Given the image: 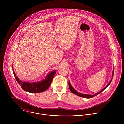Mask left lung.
I'll return each instance as SVG.
<instances>
[{
    "label": "left lung",
    "mask_w": 124,
    "mask_h": 124,
    "mask_svg": "<svg viewBox=\"0 0 124 124\" xmlns=\"http://www.w3.org/2000/svg\"><path fill=\"white\" fill-rule=\"evenodd\" d=\"M113 74H114V69L113 70V72H112V78H111V80L109 81V82L108 83V84L107 85V86H106L105 88H104L103 89H102L100 91H99V92H98L97 93L95 94V95H88V94H81L80 93H79L77 91H76L74 88H73V87L71 85V84H70V81H69V89L70 90V91H71L73 94L78 96H79V97H82V98H87V99H89V98H91L92 97H94L97 95H98L99 94L101 93L102 91H103L105 89H106L108 86L110 84L111 81H112V78L113 77Z\"/></svg>",
    "instance_id": "8db88e82"
}]
</instances>
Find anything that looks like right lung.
<instances>
[{
    "mask_svg": "<svg viewBox=\"0 0 124 124\" xmlns=\"http://www.w3.org/2000/svg\"><path fill=\"white\" fill-rule=\"evenodd\" d=\"M12 69L14 75L15 77L17 82L21 85V88L23 90L31 93H38L44 92L47 90L50 86L52 79L55 75L56 72V70H54L50 72L46 76L45 79L41 81L30 82L21 80L19 78L16 76L13 70V65Z\"/></svg>",
    "mask_w": 124,
    "mask_h": 124,
    "instance_id": "add662e5",
    "label": "right lung"
}]
</instances>
